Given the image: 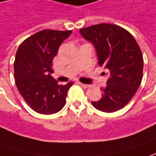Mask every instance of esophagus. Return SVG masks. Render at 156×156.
I'll list each match as a JSON object with an SVG mask.
<instances>
[{"mask_svg": "<svg viewBox=\"0 0 156 156\" xmlns=\"http://www.w3.org/2000/svg\"><path fill=\"white\" fill-rule=\"evenodd\" d=\"M79 84H80V86L83 87V89H88V88H90V84H86V83H79Z\"/></svg>", "mask_w": 156, "mask_h": 156, "instance_id": "1", "label": "esophagus"}]
</instances>
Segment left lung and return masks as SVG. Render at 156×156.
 <instances>
[{"label":"left lung","instance_id":"obj_1","mask_svg":"<svg viewBox=\"0 0 156 156\" xmlns=\"http://www.w3.org/2000/svg\"><path fill=\"white\" fill-rule=\"evenodd\" d=\"M93 43L98 64L110 72L99 101H92L96 109L113 113L132 99L143 78L144 59L139 45L129 31L112 24H99L79 30Z\"/></svg>","mask_w":156,"mask_h":156}]
</instances>
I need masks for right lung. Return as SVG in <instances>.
Returning <instances> with one entry per match:
<instances>
[{
  "instance_id": "1",
  "label": "right lung",
  "mask_w": 156,
  "mask_h": 156,
  "mask_svg": "<svg viewBox=\"0 0 156 156\" xmlns=\"http://www.w3.org/2000/svg\"><path fill=\"white\" fill-rule=\"evenodd\" d=\"M72 30H42L26 38L17 50L14 78L20 95L38 114H55L62 109L73 82L60 85L53 73V60Z\"/></svg>"
}]
</instances>
